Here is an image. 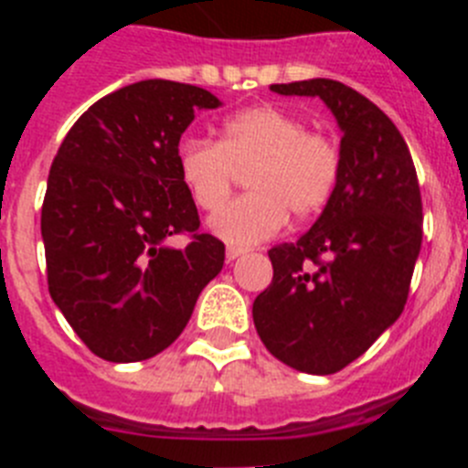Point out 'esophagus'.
Wrapping results in <instances>:
<instances>
[{"label":"esophagus","mask_w":468,"mask_h":468,"mask_svg":"<svg viewBox=\"0 0 468 468\" xmlns=\"http://www.w3.org/2000/svg\"><path fill=\"white\" fill-rule=\"evenodd\" d=\"M246 253V250H243V248H239V246H227V260H237V258H241V255Z\"/></svg>","instance_id":"esophagus-1"}]
</instances>
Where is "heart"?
Listing matches in <instances>:
<instances>
[{
  "instance_id": "heart-1",
  "label": "heart",
  "mask_w": 468,
  "mask_h": 468,
  "mask_svg": "<svg viewBox=\"0 0 468 468\" xmlns=\"http://www.w3.org/2000/svg\"><path fill=\"white\" fill-rule=\"evenodd\" d=\"M177 176L192 204L218 210L246 173V194L210 218V229L231 246H255L274 237L288 213L309 218L333 197L340 150L324 133L276 105H258L225 119L218 143L185 140L177 147Z\"/></svg>"
}]
</instances>
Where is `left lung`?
I'll use <instances>...</instances> for the list:
<instances>
[{
	"label": "left lung",
	"mask_w": 468,
	"mask_h": 468,
	"mask_svg": "<svg viewBox=\"0 0 468 468\" xmlns=\"http://www.w3.org/2000/svg\"><path fill=\"white\" fill-rule=\"evenodd\" d=\"M321 98L342 131L340 177L312 229L271 248L274 279L253 302L260 340L285 366L333 375L396 324L421 248V197L394 122L333 80L271 84Z\"/></svg>",
	"instance_id": "obj_1"
}]
</instances>
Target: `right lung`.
Wrapping results in <instances>:
<instances>
[{
	"label": "right lung",
	"instance_id": "right-lung-1",
	"mask_svg": "<svg viewBox=\"0 0 468 468\" xmlns=\"http://www.w3.org/2000/svg\"><path fill=\"white\" fill-rule=\"evenodd\" d=\"M220 105L192 84L123 86L77 119L53 159L41 206L48 292L95 356H156L220 274L225 243L198 231L176 164L194 112ZM177 233L190 234L185 249L170 243Z\"/></svg>",
	"mask_w": 468,
	"mask_h": 468
}]
</instances>
